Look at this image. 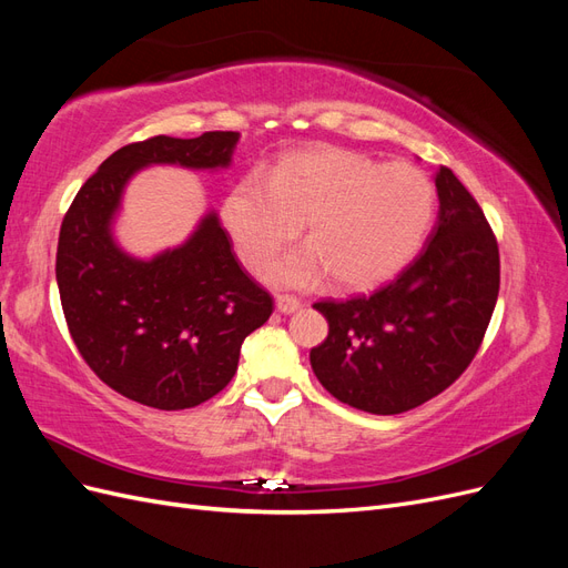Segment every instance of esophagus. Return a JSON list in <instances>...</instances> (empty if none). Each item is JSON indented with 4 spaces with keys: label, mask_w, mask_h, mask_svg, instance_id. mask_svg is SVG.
I'll return each mask as SVG.
<instances>
[{
    "label": "esophagus",
    "mask_w": 568,
    "mask_h": 568,
    "mask_svg": "<svg viewBox=\"0 0 568 568\" xmlns=\"http://www.w3.org/2000/svg\"><path fill=\"white\" fill-rule=\"evenodd\" d=\"M301 307V301L296 296H288V294H280L277 296V311L288 315V313H296Z\"/></svg>",
    "instance_id": "esophagus-1"
}]
</instances>
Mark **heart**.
<instances>
[{
  "label": "heart",
  "mask_w": 568,
  "mask_h": 568,
  "mask_svg": "<svg viewBox=\"0 0 568 568\" xmlns=\"http://www.w3.org/2000/svg\"><path fill=\"white\" fill-rule=\"evenodd\" d=\"M436 213V189L409 163L379 165L365 153H288L263 178L248 173L220 201V222L248 270L263 272L303 222L307 242L270 270L284 286L324 272L338 286L372 288L412 263Z\"/></svg>",
  "instance_id": "b5f03b06"
}]
</instances>
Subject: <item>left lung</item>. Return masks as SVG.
I'll use <instances>...</instances> for the list:
<instances>
[{
    "mask_svg": "<svg viewBox=\"0 0 568 568\" xmlns=\"http://www.w3.org/2000/svg\"><path fill=\"white\" fill-rule=\"evenodd\" d=\"M438 225L398 277L369 296L317 301L329 334L311 351L320 384L372 415H400L471 365L500 291V251L450 168L436 173Z\"/></svg>",
    "mask_w": 568,
    "mask_h": 568,
    "instance_id": "left-lung-1",
    "label": "left lung"
}]
</instances>
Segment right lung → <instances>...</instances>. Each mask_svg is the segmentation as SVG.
<instances>
[{
    "label": "right lung",
    "mask_w": 568,
    "mask_h": 568,
    "mask_svg": "<svg viewBox=\"0 0 568 568\" xmlns=\"http://www.w3.org/2000/svg\"><path fill=\"white\" fill-rule=\"evenodd\" d=\"M236 140L159 134L118 149L61 222L57 282L68 332L101 382L146 407L186 409L225 388L244 338L270 320L272 296L239 265L215 213L184 246L149 263L113 244L111 217L134 170L230 165Z\"/></svg>",
    "instance_id": "right-lung-1"
}]
</instances>
